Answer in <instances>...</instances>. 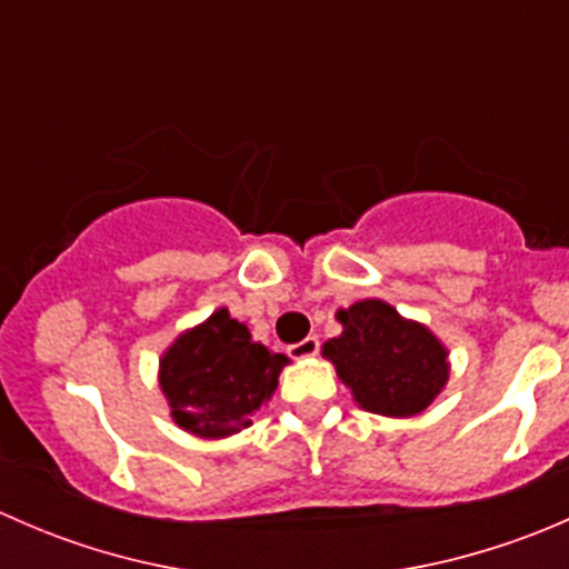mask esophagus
I'll use <instances>...</instances> for the list:
<instances>
[{
	"instance_id": "1",
	"label": "esophagus",
	"mask_w": 569,
	"mask_h": 569,
	"mask_svg": "<svg viewBox=\"0 0 569 569\" xmlns=\"http://www.w3.org/2000/svg\"><path fill=\"white\" fill-rule=\"evenodd\" d=\"M319 352V338L317 336H308L302 338L300 343H291L289 355L291 358H313Z\"/></svg>"
}]
</instances>
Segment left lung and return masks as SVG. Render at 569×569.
Masks as SVG:
<instances>
[{
  "mask_svg": "<svg viewBox=\"0 0 569 569\" xmlns=\"http://www.w3.org/2000/svg\"><path fill=\"white\" fill-rule=\"evenodd\" d=\"M341 336L321 355L363 410L410 418L427 410L449 382V349L427 325L405 319L386 300H358L338 308Z\"/></svg>",
  "mask_w": 569,
  "mask_h": 569,
  "instance_id": "left-lung-1",
  "label": "left lung"
}]
</instances>
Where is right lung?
<instances>
[{
  "label": "right lung",
  "instance_id": "obj_1",
  "mask_svg": "<svg viewBox=\"0 0 569 569\" xmlns=\"http://www.w3.org/2000/svg\"><path fill=\"white\" fill-rule=\"evenodd\" d=\"M283 366L286 355L252 341L248 325L217 308L164 349L159 388L183 432L220 440L250 427L252 412L272 399Z\"/></svg>",
  "mask_w": 569,
  "mask_h": 569
}]
</instances>
